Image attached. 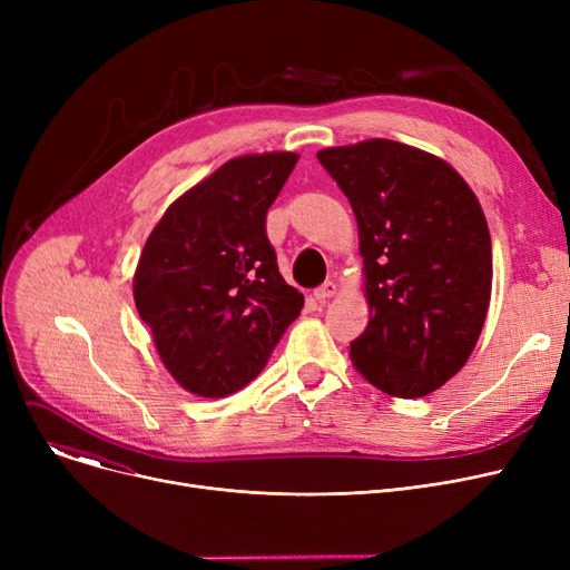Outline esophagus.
Listing matches in <instances>:
<instances>
[{"label": "esophagus", "mask_w": 570, "mask_h": 570, "mask_svg": "<svg viewBox=\"0 0 570 570\" xmlns=\"http://www.w3.org/2000/svg\"><path fill=\"white\" fill-rule=\"evenodd\" d=\"M335 293H337V284H335V282H323V284L314 291L316 301H327V297H333Z\"/></svg>", "instance_id": "obj_1"}]
</instances>
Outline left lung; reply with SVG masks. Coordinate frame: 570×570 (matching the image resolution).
I'll use <instances>...</instances> for the list:
<instances>
[{
  "label": "left lung",
  "mask_w": 570,
  "mask_h": 570,
  "mask_svg": "<svg viewBox=\"0 0 570 570\" xmlns=\"http://www.w3.org/2000/svg\"><path fill=\"white\" fill-rule=\"evenodd\" d=\"M361 233L370 323L351 361L379 391L413 400L453 379L481 337L492 293L483 207L443 159L372 138L316 155Z\"/></svg>",
  "instance_id": "8db88e82"
}]
</instances>
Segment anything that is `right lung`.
Masks as SVG:
<instances>
[{"label": "right lung", "mask_w": 570, "mask_h": 570, "mask_svg": "<svg viewBox=\"0 0 570 570\" xmlns=\"http://www.w3.org/2000/svg\"><path fill=\"white\" fill-rule=\"evenodd\" d=\"M295 164L293 153L230 159L179 196L147 237L136 309L166 370L198 397L243 391L301 316L305 297L279 275L265 233Z\"/></svg>", "instance_id": "obj_1"}]
</instances>
